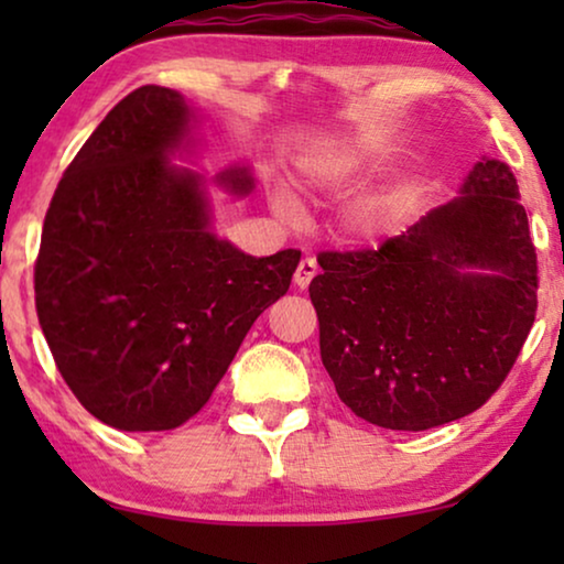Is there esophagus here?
Here are the masks:
<instances>
[{"label": "esophagus", "mask_w": 564, "mask_h": 564, "mask_svg": "<svg viewBox=\"0 0 564 564\" xmlns=\"http://www.w3.org/2000/svg\"><path fill=\"white\" fill-rule=\"evenodd\" d=\"M315 274H318V264H315V259L307 257V259L300 261L297 269H295V284L300 290H305Z\"/></svg>", "instance_id": "1"}]
</instances>
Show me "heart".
Here are the masks:
<instances>
[{"label": "heart", "mask_w": 564, "mask_h": 564, "mask_svg": "<svg viewBox=\"0 0 564 564\" xmlns=\"http://www.w3.org/2000/svg\"><path fill=\"white\" fill-rule=\"evenodd\" d=\"M375 161V145L369 141L330 143L326 149L307 153L300 174L313 192H344L369 172ZM274 210L284 218L300 213L297 199L290 192L276 189L272 195ZM395 226V195L390 189H369L351 199L344 210V230L354 241H377Z\"/></svg>", "instance_id": "heart-1"}]
</instances>
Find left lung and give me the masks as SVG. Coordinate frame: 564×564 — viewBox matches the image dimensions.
Listing matches in <instances>:
<instances>
[{
    "label": "left lung",
    "mask_w": 564,
    "mask_h": 564,
    "mask_svg": "<svg viewBox=\"0 0 564 564\" xmlns=\"http://www.w3.org/2000/svg\"><path fill=\"white\" fill-rule=\"evenodd\" d=\"M311 300L341 403L426 431L488 403L536 315V249L519 184L482 159L462 195L380 249L323 251Z\"/></svg>",
    "instance_id": "obj_1"
}]
</instances>
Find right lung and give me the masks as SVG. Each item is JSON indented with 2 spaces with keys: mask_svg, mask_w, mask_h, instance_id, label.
Instances as JSON below:
<instances>
[{
  "mask_svg": "<svg viewBox=\"0 0 564 564\" xmlns=\"http://www.w3.org/2000/svg\"><path fill=\"white\" fill-rule=\"evenodd\" d=\"M189 118L180 91H130L68 164L43 223V336L76 400L120 431H172L199 413L300 261L213 234L199 174L169 164ZM220 184L249 195L253 180L228 169Z\"/></svg>",
  "mask_w": 564,
  "mask_h": 564,
  "instance_id": "1",
  "label": "right lung"
}]
</instances>
